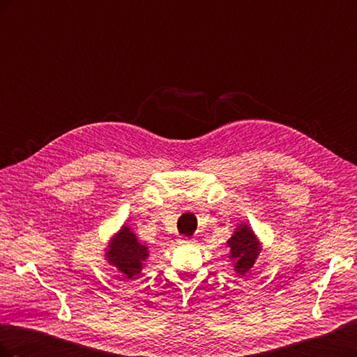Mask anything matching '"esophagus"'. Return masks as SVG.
Segmentation results:
<instances>
[{
	"label": "esophagus",
	"instance_id": "esophagus-1",
	"mask_svg": "<svg viewBox=\"0 0 357 357\" xmlns=\"http://www.w3.org/2000/svg\"><path fill=\"white\" fill-rule=\"evenodd\" d=\"M193 241H195L193 238H180V240H178L180 244H189V243H193Z\"/></svg>",
	"mask_w": 357,
	"mask_h": 357
}]
</instances>
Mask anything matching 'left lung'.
I'll list each match as a JSON object with an SVG mask.
<instances>
[{"label":"left lung","instance_id":"8db88e82","mask_svg":"<svg viewBox=\"0 0 357 357\" xmlns=\"http://www.w3.org/2000/svg\"><path fill=\"white\" fill-rule=\"evenodd\" d=\"M229 247V259L234 262V269L236 274L244 275L250 271L256 259L262 250V244L259 241L252 226L247 223H240L235 228L231 238L226 241Z\"/></svg>","mask_w":357,"mask_h":357}]
</instances>
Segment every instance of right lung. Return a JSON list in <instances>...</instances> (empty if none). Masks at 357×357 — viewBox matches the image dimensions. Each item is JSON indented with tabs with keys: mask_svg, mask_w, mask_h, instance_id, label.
Returning <instances> with one entry per match:
<instances>
[{
	"mask_svg": "<svg viewBox=\"0 0 357 357\" xmlns=\"http://www.w3.org/2000/svg\"><path fill=\"white\" fill-rule=\"evenodd\" d=\"M105 261L116 266L126 278L142 274L149 257V248L138 241L131 226L123 225L105 248Z\"/></svg>",
	"mask_w": 357,
	"mask_h": 357,
	"instance_id": "add662e5",
	"label": "right lung"
}]
</instances>
